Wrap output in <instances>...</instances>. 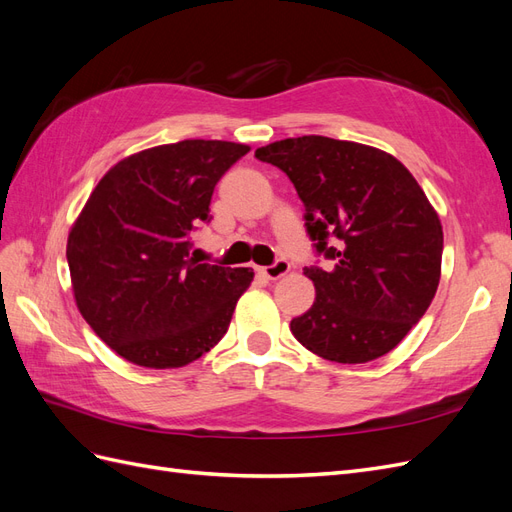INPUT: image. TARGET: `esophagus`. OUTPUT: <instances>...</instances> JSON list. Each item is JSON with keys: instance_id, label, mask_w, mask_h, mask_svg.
Wrapping results in <instances>:
<instances>
[{"instance_id": "34e87169", "label": "esophagus", "mask_w": 512, "mask_h": 512, "mask_svg": "<svg viewBox=\"0 0 512 512\" xmlns=\"http://www.w3.org/2000/svg\"><path fill=\"white\" fill-rule=\"evenodd\" d=\"M290 271V262L286 258H277L273 265L269 267H262L260 273L267 277V280H280L282 275H286Z\"/></svg>"}]
</instances>
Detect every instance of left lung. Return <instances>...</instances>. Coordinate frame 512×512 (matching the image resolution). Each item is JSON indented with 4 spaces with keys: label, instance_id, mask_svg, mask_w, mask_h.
Returning <instances> with one entry per match:
<instances>
[{
    "label": "left lung",
    "instance_id": "left-lung-1",
    "mask_svg": "<svg viewBox=\"0 0 512 512\" xmlns=\"http://www.w3.org/2000/svg\"><path fill=\"white\" fill-rule=\"evenodd\" d=\"M286 173L305 205V230L327 267L303 273L316 301L290 331L335 363L391 352L421 320L440 282L442 224L410 170L380 149L299 136L256 149Z\"/></svg>",
    "mask_w": 512,
    "mask_h": 512
}]
</instances>
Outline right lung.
Instances as JSON below:
<instances>
[{"mask_svg":"<svg viewBox=\"0 0 512 512\" xmlns=\"http://www.w3.org/2000/svg\"><path fill=\"white\" fill-rule=\"evenodd\" d=\"M250 151L228 141H181L121 160L100 179L68 237L79 312L106 346L151 369L183 367L209 352L252 269L190 256L192 232L226 170Z\"/></svg>","mask_w":512,"mask_h":512,"instance_id":"obj_1","label":"right lung"}]
</instances>
